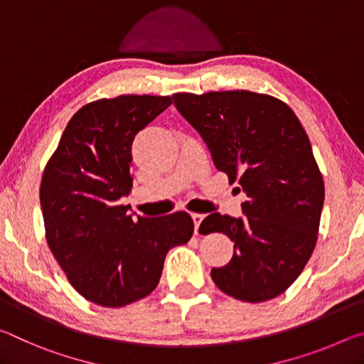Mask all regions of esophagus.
<instances>
[{
	"mask_svg": "<svg viewBox=\"0 0 364 364\" xmlns=\"http://www.w3.org/2000/svg\"><path fill=\"white\" fill-rule=\"evenodd\" d=\"M203 214L200 213H192V219H193V224H195V234H198V228H200V223L203 221Z\"/></svg>",
	"mask_w": 364,
	"mask_h": 364,
	"instance_id": "1",
	"label": "esophagus"
}]
</instances>
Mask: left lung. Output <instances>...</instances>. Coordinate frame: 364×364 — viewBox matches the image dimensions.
<instances>
[{"label":"left lung","mask_w":364,"mask_h":364,"mask_svg":"<svg viewBox=\"0 0 364 364\" xmlns=\"http://www.w3.org/2000/svg\"><path fill=\"white\" fill-rule=\"evenodd\" d=\"M172 98L203 136L216 169L247 193L245 216L213 213L200 225L201 234L223 232L234 242L229 263L211 269L214 284L242 301L276 299L316 247L324 205L323 174L305 129L271 95L182 92Z\"/></svg>","instance_id":"left-lung-1"}]
</instances>
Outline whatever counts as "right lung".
<instances>
[{
  "instance_id": "right-lung-1",
  "label": "right lung",
  "mask_w": 364,
  "mask_h": 364,
  "mask_svg": "<svg viewBox=\"0 0 364 364\" xmlns=\"http://www.w3.org/2000/svg\"><path fill=\"white\" fill-rule=\"evenodd\" d=\"M172 103L171 97L101 98L70 117L40 186L45 237L69 282L88 301L126 306L156 289L169 250L193 235L186 211L127 214L132 141Z\"/></svg>"
}]
</instances>
